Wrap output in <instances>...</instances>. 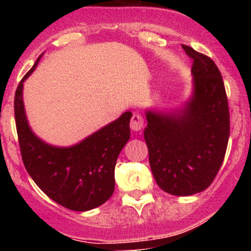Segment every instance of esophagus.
Segmentation results:
<instances>
[{
  "instance_id": "1",
  "label": "esophagus",
  "mask_w": 251,
  "mask_h": 251,
  "mask_svg": "<svg viewBox=\"0 0 251 251\" xmlns=\"http://www.w3.org/2000/svg\"><path fill=\"white\" fill-rule=\"evenodd\" d=\"M143 126H145V119H143L142 114L134 113V114L132 115V119H130V128H132L133 130L138 132V130H141L142 128H143Z\"/></svg>"
}]
</instances>
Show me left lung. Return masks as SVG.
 Listing matches in <instances>:
<instances>
[{
  "mask_svg": "<svg viewBox=\"0 0 251 251\" xmlns=\"http://www.w3.org/2000/svg\"><path fill=\"white\" fill-rule=\"evenodd\" d=\"M182 49L192 59L194 95L181 112H147L145 139L157 185L171 195L190 196L211 185L223 165L230 113L214 60L190 46Z\"/></svg>",
  "mask_w": 251,
  "mask_h": 251,
  "instance_id": "left-lung-1",
  "label": "left lung"
}]
</instances>
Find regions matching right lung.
Returning a JSON list of instances; mask_svg holds the SVG:
<instances>
[{"mask_svg":"<svg viewBox=\"0 0 251 251\" xmlns=\"http://www.w3.org/2000/svg\"><path fill=\"white\" fill-rule=\"evenodd\" d=\"M39 60L22 77L15 93V121L22 162L31 178L51 200L69 210L88 211L103 205L114 192L115 163L130 137L132 113H123L73 147L46 145L28 127L22 101L24 81Z\"/></svg>","mask_w":251,"mask_h":251,"instance_id":"1","label":"right lung"}]
</instances>
